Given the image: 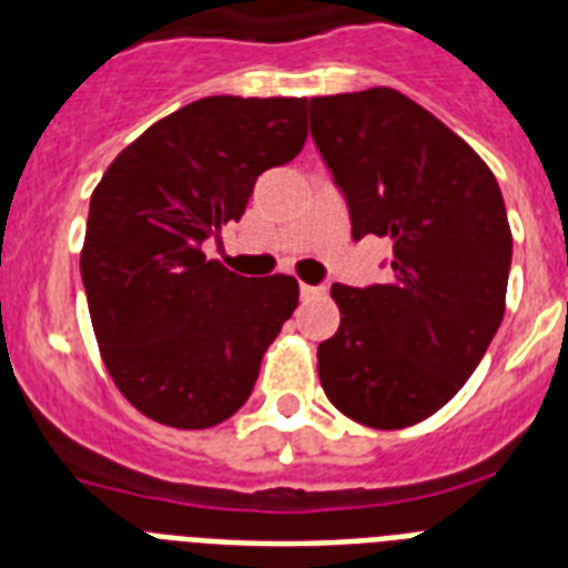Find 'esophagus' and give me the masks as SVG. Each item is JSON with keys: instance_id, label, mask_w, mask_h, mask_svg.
<instances>
[{"instance_id": "obj_1", "label": "esophagus", "mask_w": 568, "mask_h": 568, "mask_svg": "<svg viewBox=\"0 0 568 568\" xmlns=\"http://www.w3.org/2000/svg\"><path fill=\"white\" fill-rule=\"evenodd\" d=\"M301 294L303 297H324L327 288H324V285H301Z\"/></svg>"}]
</instances>
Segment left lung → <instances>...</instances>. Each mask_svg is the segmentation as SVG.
I'll return each instance as SVG.
<instances>
[{
  "label": "left lung",
  "mask_w": 568,
  "mask_h": 568,
  "mask_svg": "<svg viewBox=\"0 0 568 568\" xmlns=\"http://www.w3.org/2000/svg\"><path fill=\"white\" fill-rule=\"evenodd\" d=\"M310 129L351 209L354 239L392 241V274L333 285L342 324L318 377L347 418L400 430L471 377L501 327L513 235L486 162L395 88L312 97Z\"/></svg>",
  "instance_id": "1"
}]
</instances>
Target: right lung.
Wrapping results in <instances>:
<instances>
[{"label":"right lung","mask_w":568,"mask_h":568,"mask_svg":"<svg viewBox=\"0 0 568 568\" xmlns=\"http://www.w3.org/2000/svg\"><path fill=\"white\" fill-rule=\"evenodd\" d=\"M306 141V97H205L146 129L91 194L82 283L102 363L138 413L205 430L244 406L301 288L205 258L267 168Z\"/></svg>","instance_id":"1"}]
</instances>
